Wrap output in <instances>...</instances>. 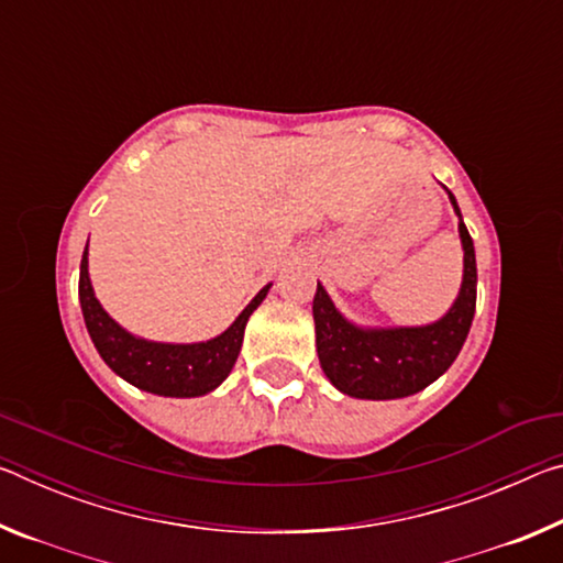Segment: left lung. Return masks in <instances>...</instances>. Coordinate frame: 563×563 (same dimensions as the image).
I'll use <instances>...</instances> for the list:
<instances>
[{"label":"left lung","instance_id":"1","mask_svg":"<svg viewBox=\"0 0 563 563\" xmlns=\"http://www.w3.org/2000/svg\"><path fill=\"white\" fill-rule=\"evenodd\" d=\"M446 196L460 216L464 275L460 295L440 320L419 328H357L342 318L318 283L312 300L318 357L322 373L340 393L360 399L409 397L442 377L460 355L476 308V258L456 198L452 190Z\"/></svg>","mask_w":563,"mask_h":563}]
</instances>
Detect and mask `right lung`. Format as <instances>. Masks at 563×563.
<instances>
[{
	"label": "right lung",
	"mask_w": 563,
	"mask_h": 563,
	"mask_svg": "<svg viewBox=\"0 0 563 563\" xmlns=\"http://www.w3.org/2000/svg\"><path fill=\"white\" fill-rule=\"evenodd\" d=\"M89 245L81 255L79 273V302L84 312V322L91 335L93 347L99 350L101 360L126 379L133 387L146 389L151 395L161 397H201L216 389L231 375L243 345L245 322L253 310L265 300L271 285L255 295L245 305V310L233 320V325L221 335L206 342H154L131 335L113 320L93 295L89 280Z\"/></svg>",
	"instance_id": "obj_1"
}]
</instances>
